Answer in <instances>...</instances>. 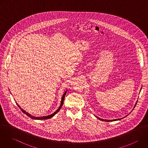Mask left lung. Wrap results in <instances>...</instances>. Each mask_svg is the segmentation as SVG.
I'll return each instance as SVG.
<instances>
[{"label": "left lung", "mask_w": 148, "mask_h": 148, "mask_svg": "<svg viewBox=\"0 0 148 148\" xmlns=\"http://www.w3.org/2000/svg\"><path fill=\"white\" fill-rule=\"evenodd\" d=\"M141 89H142V88H141ZM138 102V101H137ZM136 103H137V102H136V104L135 105V106H134V108L135 107V106L136 105ZM126 116H128V115H126ZM97 118H98L99 120H101V121H107V122H111V121H118V120H120V119H122V118H119V119H112V120H107V119H101V118H98V117H97Z\"/></svg>", "instance_id": "left-lung-1"}]
</instances>
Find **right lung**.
<instances>
[{
	"label": "right lung",
	"instance_id": "obj_1",
	"mask_svg": "<svg viewBox=\"0 0 148 148\" xmlns=\"http://www.w3.org/2000/svg\"><path fill=\"white\" fill-rule=\"evenodd\" d=\"M66 92H67V91L64 93V94L62 95V98H61V103H60V107H59V108H58V109L56 111V112H54L53 114H51V115H47V116H42V117H36V116H32V115H31L30 114H29V113H27V112H26L25 110H22V108H21V107L19 106V105L17 103V106L22 110V111L23 112V113H25L26 115H27L28 116H29V117H30L32 119H38V120H41V119H50V118H52L53 116H54L59 111H60V110L61 109V107L62 106V105H63V103H64V98H65V96H66Z\"/></svg>",
	"mask_w": 148,
	"mask_h": 148
}]
</instances>
